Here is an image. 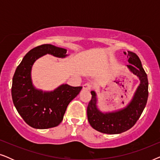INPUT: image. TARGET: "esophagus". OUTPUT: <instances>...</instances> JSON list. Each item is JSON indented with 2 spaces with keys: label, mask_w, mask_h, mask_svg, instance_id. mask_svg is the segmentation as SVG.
<instances>
[{
  "label": "esophagus",
  "mask_w": 160,
  "mask_h": 160,
  "mask_svg": "<svg viewBox=\"0 0 160 160\" xmlns=\"http://www.w3.org/2000/svg\"><path fill=\"white\" fill-rule=\"evenodd\" d=\"M83 88H84V89H87V90H89V89H91L92 88V85L90 84H84V85H83Z\"/></svg>",
  "instance_id": "esophagus-1"
}]
</instances>
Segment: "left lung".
I'll return each instance as SVG.
<instances>
[{"label":"left lung","mask_w":160,"mask_h":160,"mask_svg":"<svg viewBox=\"0 0 160 160\" xmlns=\"http://www.w3.org/2000/svg\"><path fill=\"white\" fill-rule=\"evenodd\" d=\"M130 65L129 71L140 81L132 99L125 107L111 111H102L98 106V98L95 91H91L92 99L87 107V118L92 126L98 132L106 134H119L128 130L135 124L145 108L148 95V82L141 60L136 54L124 52Z\"/></svg>","instance_id":"1"}]
</instances>
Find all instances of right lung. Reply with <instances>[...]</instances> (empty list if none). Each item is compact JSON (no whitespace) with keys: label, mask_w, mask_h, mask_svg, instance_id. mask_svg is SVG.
Masks as SVG:
<instances>
[{"label":"right lung","mask_w":160,"mask_h":160,"mask_svg":"<svg viewBox=\"0 0 160 160\" xmlns=\"http://www.w3.org/2000/svg\"><path fill=\"white\" fill-rule=\"evenodd\" d=\"M67 49L52 44L38 46L28 52L17 68L12 79V96L14 105L28 125L36 129H48L59 125L70 102L82 90V87L62 84L54 90L36 88L32 80L35 62L46 54L65 58Z\"/></svg>","instance_id":"1"}]
</instances>
